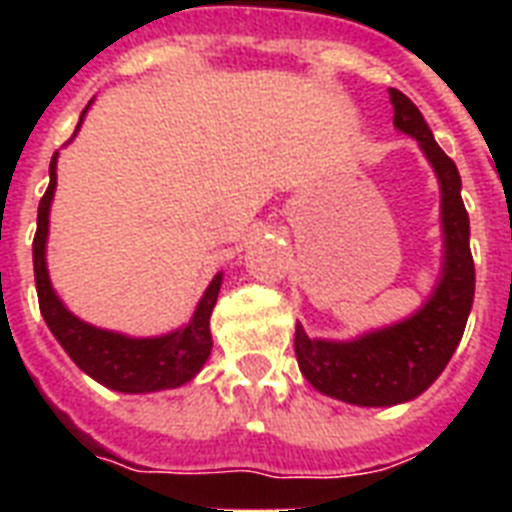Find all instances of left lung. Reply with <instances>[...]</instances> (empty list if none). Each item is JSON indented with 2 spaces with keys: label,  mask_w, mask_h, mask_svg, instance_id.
Returning <instances> with one entry per match:
<instances>
[{
  "label": "left lung",
  "mask_w": 512,
  "mask_h": 512,
  "mask_svg": "<svg viewBox=\"0 0 512 512\" xmlns=\"http://www.w3.org/2000/svg\"><path fill=\"white\" fill-rule=\"evenodd\" d=\"M390 103L396 130L420 143L438 177L444 257L430 297L404 321L353 340L308 337L297 324L295 353L305 380L324 396L356 406H396L425 393L460 345L476 292L470 220L457 164L441 151L420 108L404 92L390 87Z\"/></svg>",
  "instance_id": "1"
}]
</instances>
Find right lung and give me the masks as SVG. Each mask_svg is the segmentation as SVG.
<instances>
[{"instance_id":"add662e5","label":"right lung","mask_w":512,"mask_h":512,"mask_svg":"<svg viewBox=\"0 0 512 512\" xmlns=\"http://www.w3.org/2000/svg\"><path fill=\"white\" fill-rule=\"evenodd\" d=\"M92 103V100H90ZM90 108V106H87ZM87 108L79 116L76 130L82 127ZM76 135V132H74ZM58 154L50 162V185L39 201L34 236V279L36 295H39V311H42L47 327L55 340L63 345L71 361L92 380L106 385L119 393H156V390L180 388L191 382L207 364L212 353V332H209V316L220 295L223 273H217L204 289L191 321L175 332L159 337H130L111 329L92 327L87 321L68 311L58 292L52 289L50 271H47V233H50V204L58 185Z\"/></svg>"}]
</instances>
